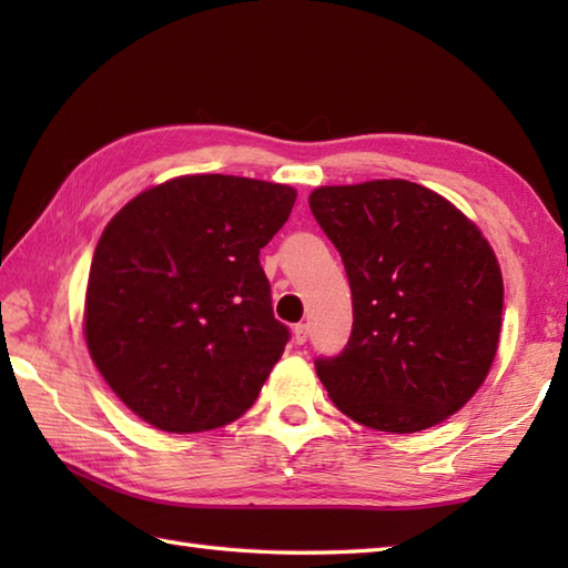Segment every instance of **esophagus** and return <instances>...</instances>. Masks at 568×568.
Listing matches in <instances>:
<instances>
[{
	"label": "esophagus",
	"instance_id": "1",
	"mask_svg": "<svg viewBox=\"0 0 568 568\" xmlns=\"http://www.w3.org/2000/svg\"><path fill=\"white\" fill-rule=\"evenodd\" d=\"M307 336H310V327H307V324H303V322L295 324V327H293V339H295V344H305Z\"/></svg>",
	"mask_w": 568,
	"mask_h": 568
}]
</instances>
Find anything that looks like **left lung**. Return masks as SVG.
<instances>
[{
	"mask_svg": "<svg viewBox=\"0 0 568 568\" xmlns=\"http://www.w3.org/2000/svg\"><path fill=\"white\" fill-rule=\"evenodd\" d=\"M310 210L354 297L344 352L315 361L334 405L381 432L439 425L474 397L498 352L496 253L449 200L407 180L317 187Z\"/></svg>",
	"mask_w": 568,
	"mask_h": 568,
	"instance_id": "obj_1",
	"label": "left lung"
}]
</instances>
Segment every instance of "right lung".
I'll list each match as a JSON object with an SVG mask.
<instances>
[{
    "instance_id": "1",
    "label": "right lung",
    "mask_w": 568,
    "mask_h": 568,
    "mask_svg": "<svg viewBox=\"0 0 568 568\" xmlns=\"http://www.w3.org/2000/svg\"><path fill=\"white\" fill-rule=\"evenodd\" d=\"M287 185L183 175L141 192L94 248L84 342L149 425L204 432L256 403L291 339L273 317L261 248L295 204Z\"/></svg>"
}]
</instances>
